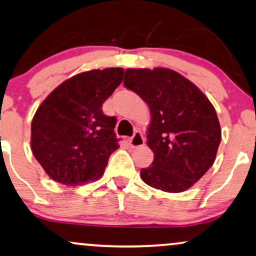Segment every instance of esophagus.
Here are the masks:
<instances>
[{
	"label": "esophagus",
	"instance_id": "1",
	"mask_svg": "<svg viewBox=\"0 0 256 256\" xmlns=\"http://www.w3.org/2000/svg\"><path fill=\"white\" fill-rule=\"evenodd\" d=\"M144 143H146V140H144V137L143 134H140V131H136L134 134V136L130 138V146L132 148H140L143 146Z\"/></svg>",
	"mask_w": 256,
	"mask_h": 256
}]
</instances>
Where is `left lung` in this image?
<instances>
[{"mask_svg":"<svg viewBox=\"0 0 256 256\" xmlns=\"http://www.w3.org/2000/svg\"><path fill=\"white\" fill-rule=\"evenodd\" d=\"M124 86L146 101L152 113L146 144L154 161L140 169L146 184L163 192L190 188L216 160L222 131L206 95L174 70L126 69Z\"/></svg>","mask_w":256,"mask_h":256,"instance_id":"left-lung-1","label":"left lung"}]
</instances>
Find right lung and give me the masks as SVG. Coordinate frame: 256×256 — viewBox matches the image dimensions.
I'll return each mask as SVG.
<instances>
[{
    "mask_svg": "<svg viewBox=\"0 0 256 256\" xmlns=\"http://www.w3.org/2000/svg\"><path fill=\"white\" fill-rule=\"evenodd\" d=\"M124 70H89L60 83L36 110L30 126V149L56 182L78 186L98 180L110 154L118 149L116 116L102 104L122 83Z\"/></svg>",
    "mask_w": 256,
    "mask_h": 256,
    "instance_id": "add662e5",
    "label": "right lung"
}]
</instances>
